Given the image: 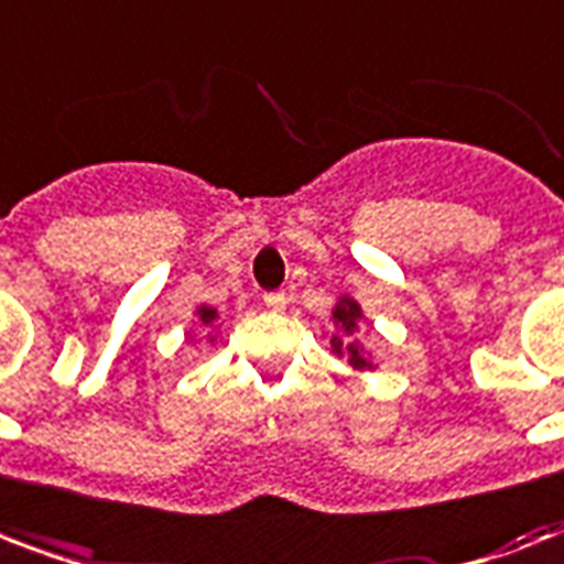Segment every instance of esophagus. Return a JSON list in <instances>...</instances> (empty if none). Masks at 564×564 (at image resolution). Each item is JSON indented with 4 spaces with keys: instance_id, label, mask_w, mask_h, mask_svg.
<instances>
[{
    "instance_id": "obj_1",
    "label": "esophagus",
    "mask_w": 564,
    "mask_h": 564,
    "mask_svg": "<svg viewBox=\"0 0 564 564\" xmlns=\"http://www.w3.org/2000/svg\"><path fill=\"white\" fill-rule=\"evenodd\" d=\"M263 304L269 310H274V313H281V310L286 307V295H283V292H265Z\"/></svg>"
}]
</instances>
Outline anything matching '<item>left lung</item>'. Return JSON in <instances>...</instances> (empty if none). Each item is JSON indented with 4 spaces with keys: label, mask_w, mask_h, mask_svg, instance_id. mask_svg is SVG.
I'll return each mask as SVG.
<instances>
[{
    "label": "left lung",
    "mask_w": 564,
    "mask_h": 564,
    "mask_svg": "<svg viewBox=\"0 0 564 564\" xmlns=\"http://www.w3.org/2000/svg\"><path fill=\"white\" fill-rule=\"evenodd\" d=\"M334 318L336 322H339V325L345 327V330H354V325H357V318H360V307H357V304H354V301H339V304H336V310H334ZM334 348L339 354H343V343H339V336H334ZM348 351H351V366L354 369H366V366H369V362L362 360L360 357V351H357V348H354V345H348Z\"/></svg>",
    "instance_id": "obj_1"
}]
</instances>
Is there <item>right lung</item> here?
<instances>
[{
	"label": "right lung",
	"mask_w": 564,
	"mask_h": 564,
	"mask_svg": "<svg viewBox=\"0 0 564 564\" xmlns=\"http://www.w3.org/2000/svg\"><path fill=\"white\" fill-rule=\"evenodd\" d=\"M198 316H202V322H213V316H216V313H213V310H207V307H202V310H198Z\"/></svg>",
	"instance_id": "right-lung-1"
}]
</instances>
